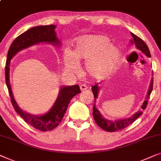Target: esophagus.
I'll list each match as a JSON object with an SVG mask.
<instances>
[{"label":"esophagus","mask_w":161,"mask_h":161,"mask_svg":"<svg viewBox=\"0 0 161 161\" xmlns=\"http://www.w3.org/2000/svg\"><path fill=\"white\" fill-rule=\"evenodd\" d=\"M80 89L81 91L83 92V91H85V90H86L88 89V86L85 84H80Z\"/></svg>","instance_id":"obj_1"}]
</instances>
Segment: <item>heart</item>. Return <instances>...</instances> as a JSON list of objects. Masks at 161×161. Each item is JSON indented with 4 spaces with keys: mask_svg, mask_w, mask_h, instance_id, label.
<instances>
[{
    "mask_svg": "<svg viewBox=\"0 0 161 161\" xmlns=\"http://www.w3.org/2000/svg\"><path fill=\"white\" fill-rule=\"evenodd\" d=\"M119 58V50L105 36L80 37L75 44L74 50H65L64 54L68 69L78 72L80 61H84L88 75L94 79H104L111 75L117 67Z\"/></svg>",
    "mask_w": 161,
    "mask_h": 161,
    "instance_id": "heart-1",
    "label": "heart"
}]
</instances>
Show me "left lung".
I'll use <instances>...</instances> for the list:
<instances>
[{
	"label": "left lung",
	"mask_w": 161,
	"mask_h": 161,
	"mask_svg": "<svg viewBox=\"0 0 161 161\" xmlns=\"http://www.w3.org/2000/svg\"><path fill=\"white\" fill-rule=\"evenodd\" d=\"M130 34L131 36H133V40L131 41V43L135 44L136 47H137L138 50H140L143 53L146 55L147 56L150 57L151 54H150V52H149L148 46L147 45V44L145 43L142 39L136 36V35L133 34V33H130ZM153 78H152L150 87H149L148 93H147L146 100H144V102L143 103L142 106V109L143 110H144L147 108V103H148V101H149V97H150L152 91H153ZM92 90L94 97V103H95L96 98L97 97L98 91H99L98 83H97L96 85L93 86L92 87ZM142 114H143L142 110H139V111H138L136 114H134L133 115H132V116H130V118L123 119H119L117 121H114V122H112V121L107 120L103 117V116L100 114V111H99L97 108L95 107V104L94 105V107H93V116L96 123L97 124L99 127H101L103 130H104L108 131V132H114V131L120 130H122L125 128V127H128L130 125H131L132 123L134 122V121L137 119Z\"/></svg>",
	"instance_id": "1"
}]
</instances>
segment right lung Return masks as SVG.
<instances>
[{
  "instance_id": "right-lung-1",
  "label": "right lung",
  "mask_w": 161,
  "mask_h": 161,
  "mask_svg": "<svg viewBox=\"0 0 161 161\" xmlns=\"http://www.w3.org/2000/svg\"><path fill=\"white\" fill-rule=\"evenodd\" d=\"M55 28L56 25H54L36 26L30 28L27 31L17 36L13 41L8 49L5 67L6 84L7 86L11 102L15 111L25 120L26 123L31 125L34 128L44 132L51 130L60 124L70 100L76 94L81 92L80 87L78 85L62 87L56 102L47 114L41 116L31 115L22 111L15 102L9 83V64L11 59L17 52L30 46L40 42H49L52 43L53 45H59L60 42L56 37Z\"/></svg>"
}]
</instances>
